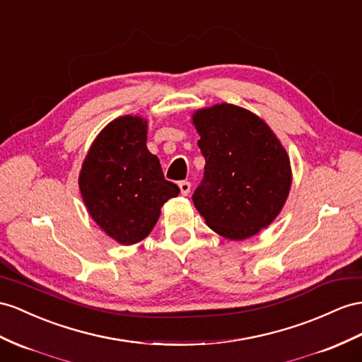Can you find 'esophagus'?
Wrapping results in <instances>:
<instances>
[{"label":"esophagus","instance_id":"esophagus-1","mask_svg":"<svg viewBox=\"0 0 362 362\" xmlns=\"http://www.w3.org/2000/svg\"><path fill=\"white\" fill-rule=\"evenodd\" d=\"M179 188H180V192L183 194V196H188V194L191 192V183L187 182V180H183V182L179 183Z\"/></svg>","mask_w":362,"mask_h":362}]
</instances>
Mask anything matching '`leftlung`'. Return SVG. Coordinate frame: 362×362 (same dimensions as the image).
I'll return each instance as SVG.
<instances>
[{
  "label": "left lung",
  "mask_w": 362,
  "mask_h": 362,
  "mask_svg": "<svg viewBox=\"0 0 362 362\" xmlns=\"http://www.w3.org/2000/svg\"><path fill=\"white\" fill-rule=\"evenodd\" d=\"M205 157L194 206L221 237L245 240L269 226L291 191V160L263 119L233 104L192 115Z\"/></svg>",
  "instance_id": "1"
}]
</instances>
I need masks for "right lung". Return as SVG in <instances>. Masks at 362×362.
I'll return each instance as SVG.
<instances>
[{
	"instance_id": "add662e5",
	"label": "right lung",
	"mask_w": 362,
	"mask_h": 362,
	"mask_svg": "<svg viewBox=\"0 0 362 362\" xmlns=\"http://www.w3.org/2000/svg\"><path fill=\"white\" fill-rule=\"evenodd\" d=\"M148 122L120 116L91 144L79 174V189L88 214L120 245H134L151 233L160 208L179 196L165 180L159 159L146 148Z\"/></svg>"
}]
</instances>
